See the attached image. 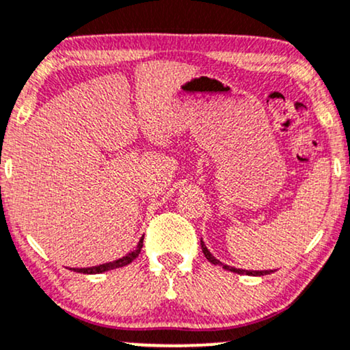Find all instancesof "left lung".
I'll return each instance as SVG.
<instances>
[{"label": "left lung", "mask_w": 350, "mask_h": 350, "mask_svg": "<svg viewBox=\"0 0 350 350\" xmlns=\"http://www.w3.org/2000/svg\"><path fill=\"white\" fill-rule=\"evenodd\" d=\"M200 245H202L203 255L206 256L208 262L213 263V265H218V267H223L224 269H228V271H232V273H237V274H249V276H263V274L273 273V269H271V271H247V269H237V268H234V267H228V265H223L218 258H215V256L210 254V250L206 249V245L203 244V241H200Z\"/></svg>", "instance_id": "1"}]
</instances>
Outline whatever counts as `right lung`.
Listing matches in <instances>:
<instances>
[{
    "label": "right lung",
    "instance_id": "1",
    "mask_svg": "<svg viewBox=\"0 0 350 350\" xmlns=\"http://www.w3.org/2000/svg\"><path fill=\"white\" fill-rule=\"evenodd\" d=\"M142 245H144V237L140 239L139 245H137V249L134 252H131V254H127L126 256H122V258L119 260H114V262H109V263H103V265H98V267H92V268H76L74 271L77 273H85V274H96V273H105V271H109V269H114V268H121V267H126V265H129L134 262V260L139 256L140 250H142Z\"/></svg>",
    "mask_w": 350,
    "mask_h": 350
}]
</instances>
